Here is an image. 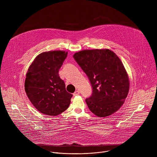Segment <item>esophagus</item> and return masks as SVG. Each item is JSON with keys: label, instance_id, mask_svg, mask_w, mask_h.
<instances>
[{"label": "esophagus", "instance_id": "34e87169", "mask_svg": "<svg viewBox=\"0 0 157 157\" xmlns=\"http://www.w3.org/2000/svg\"><path fill=\"white\" fill-rule=\"evenodd\" d=\"M79 91H77V90L73 93V96H77V95H79Z\"/></svg>", "mask_w": 157, "mask_h": 157}]
</instances>
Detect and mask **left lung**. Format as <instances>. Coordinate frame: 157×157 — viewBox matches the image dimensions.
Returning <instances> with one entry per match:
<instances>
[{"instance_id":"obj_1","label":"left lung","mask_w":157,"mask_h":157,"mask_svg":"<svg viewBox=\"0 0 157 157\" xmlns=\"http://www.w3.org/2000/svg\"><path fill=\"white\" fill-rule=\"evenodd\" d=\"M73 57L92 85L93 94L86 99L89 110L100 117L116 113L124 104L130 87L120 58L109 49L84 50Z\"/></svg>"}]
</instances>
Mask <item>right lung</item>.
<instances>
[{
	"label": "right lung",
	"instance_id": "obj_1",
	"mask_svg": "<svg viewBox=\"0 0 157 157\" xmlns=\"http://www.w3.org/2000/svg\"><path fill=\"white\" fill-rule=\"evenodd\" d=\"M68 52L54 50L39 54L29 66L25 91L33 106L41 113L58 116L69 107L73 95L66 90L58 72Z\"/></svg>",
	"mask_w": 157,
	"mask_h": 157
}]
</instances>
